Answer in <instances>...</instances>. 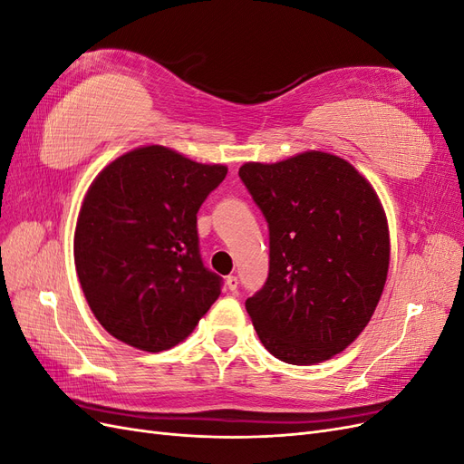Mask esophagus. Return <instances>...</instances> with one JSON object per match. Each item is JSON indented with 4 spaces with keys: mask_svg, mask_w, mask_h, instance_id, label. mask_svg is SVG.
I'll return each instance as SVG.
<instances>
[{
    "mask_svg": "<svg viewBox=\"0 0 464 464\" xmlns=\"http://www.w3.org/2000/svg\"><path fill=\"white\" fill-rule=\"evenodd\" d=\"M227 286H228V290H236L237 288V276H234V275H228L227 276Z\"/></svg>",
    "mask_w": 464,
    "mask_h": 464,
    "instance_id": "1",
    "label": "esophagus"
}]
</instances>
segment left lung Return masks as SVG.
I'll return each instance as SVG.
<instances>
[{
    "instance_id": "8db88e82",
    "label": "left lung",
    "mask_w": 464,
    "mask_h": 464,
    "mask_svg": "<svg viewBox=\"0 0 464 464\" xmlns=\"http://www.w3.org/2000/svg\"><path fill=\"white\" fill-rule=\"evenodd\" d=\"M237 174L269 222V278L246 300L259 341L294 366L343 353L366 329L389 273V224L375 189L323 150L246 162Z\"/></svg>"
}]
</instances>
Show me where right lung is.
<instances>
[{
  "mask_svg": "<svg viewBox=\"0 0 464 464\" xmlns=\"http://www.w3.org/2000/svg\"><path fill=\"white\" fill-rule=\"evenodd\" d=\"M162 145L104 166L81 203L73 256L82 294L118 341L160 353L186 341L220 294L203 266L198 210L227 178Z\"/></svg>",
  "mask_w": 464,
  "mask_h": 464,
  "instance_id": "add662e5",
  "label": "right lung"
}]
</instances>
